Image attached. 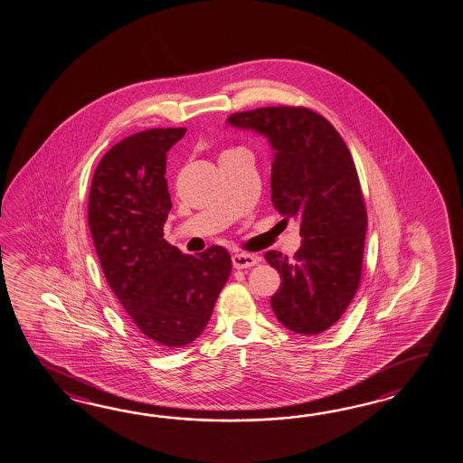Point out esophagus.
<instances>
[{
    "label": "esophagus",
    "mask_w": 463,
    "mask_h": 463,
    "mask_svg": "<svg viewBox=\"0 0 463 463\" xmlns=\"http://www.w3.org/2000/svg\"><path fill=\"white\" fill-rule=\"evenodd\" d=\"M260 262V256L258 254H250V252H241V254H234L232 256V266L236 269H248L252 268Z\"/></svg>",
    "instance_id": "1"
}]
</instances>
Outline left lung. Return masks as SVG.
<instances>
[{
	"mask_svg": "<svg viewBox=\"0 0 463 463\" xmlns=\"http://www.w3.org/2000/svg\"><path fill=\"white\" fill-rule=\"evenodd\" d=\"M227 122L269 138L272 203L284 221L301 222L293 260L264 254L281 276L272 311L294 333L319 335L360 288L368 217L350 150L331 122L306 107H260L232 113Z\"/></svg>",
	"mask_w": 463,
	"mask_h": 463,
	"instance_id": "obj_1",
	"label": "left lung"
}]
</instances>
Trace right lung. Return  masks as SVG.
<instances>
[{"mask_svg":"<svg viewBox=\"0 0 463 463\" xmlns=\"http://www.w3.org/2000/svg\"><path fill=\"white\" fill-rule=\"evenodd\" d=\"M184 134L175 127L125 137L99 162L89 195V227L105 279L160 350L201 336L232 268L221 246L189 256L164 239L172 209L167 152Z\"/></svg>","mask_w":463,"mask_h":463,"instance_id":"add662e5","label":"right lung"}]
</instances>
